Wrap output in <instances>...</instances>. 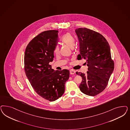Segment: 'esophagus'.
I'll return each mask as SVG.
<instances>
[{
  "label": "esophagus",
  "instance_id": "obj_1",
  "mask_svg": "<svg viewBox=\"0 0 130 130\" xmlns=\"http://www.w3.org/2000/svg\"><path fill=\"white\" fill-rule=\"evenodd\" d=\"M75 73V70H73V69H71V70H70V74L71 75H74Z\"/></svg>",
  "mask_w": 130,
  "mask_h": 130
}]
</instances>
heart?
<instances>
[{"mask_svg": "<svg viewBox=\"0 0 130 130\" xmlns=\"http://www.w3.org/2000/svg\"><path fill=\"white\" fill-rule=\"evenodd\" d=\"M62 41L63 43L67 44L71 48H73L75 46V40L74 37L72 36L71 34L68 32L66 33L63 35ZM59 47L58 45H57L55 47L54 53L56 54H57L59 53Z\"/></svg>", "mask_w": 130, "mask_h": 130, "instance_id": "obj_1", "label": "heart"}]
</instances>
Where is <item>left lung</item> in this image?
Returning <instances> with one entry per match:
<instances>
[{
  "label": "left lung",
  "mask_w": 130,
  "mask_h": 130,
  "mask_svg": "<svg viewBox=\"0 0 130 130\" xmlns=\"http://www.w3.org/2000/svg\"><path fill=\"white\" fill-rule=\"evenodd\" d=\"M75 31L79 42L77 60H86L88 67L86 74L76 73L82 78L80 90L86 95L94 96L105 89L114 70L110 47L106 39L95 31L79 28Z\"/></svg>",
  "instance_id": "obj_1"
}]
</instances>
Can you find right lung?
<instances>
[{"instance_id": "right-lung-1", "label": "right lung", "mask_w": 130, "mask_h": 130, "mask_svg": "<svg viewBox=\"0 0 130 130\" xmlns=\"http://www.w3.org/2000/svg\"><path fill=\"white\" fill-rule=\"evenodd\" d=\"M58 30H46L38 34L27 46L24 56L25 74L40 96L50 101L58 99L65 90L69 77L67 69L55 71L49 63L58 40Z\"/></svg>"}]
</instances>
